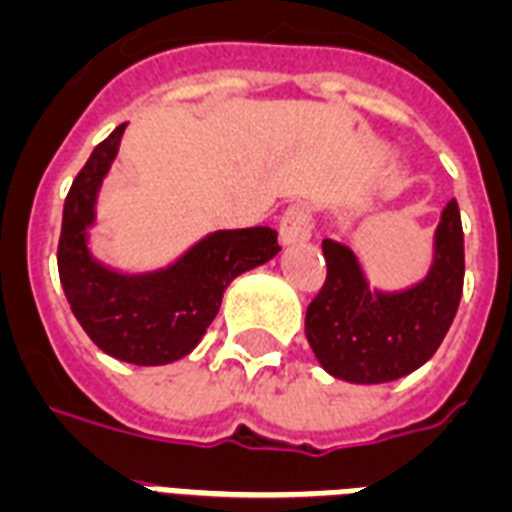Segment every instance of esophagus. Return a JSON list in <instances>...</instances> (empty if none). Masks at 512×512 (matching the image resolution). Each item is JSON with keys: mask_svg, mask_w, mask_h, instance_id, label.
<instances>
[{"mask_svg": "<svg viewBox=\"0 0 512 512\" xmlns=\"http://www.w3.org/2000/svg\"><path fill=\"white\" fill-rule=\"evenodd\" d=\"M313 232V215L305 205H291L280 218V242L283 245H297L310 240Z\"/></svg>", "mask_w": 512, "mask_h": 512, "instance_id": "1", "label": "esophagus"}]
</instances>
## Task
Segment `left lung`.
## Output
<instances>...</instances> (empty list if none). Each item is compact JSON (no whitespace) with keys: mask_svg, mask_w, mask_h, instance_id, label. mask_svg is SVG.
Returning <instances> with one entry per match:
<instances>
[{"mask_svg":"<svg viewBox=\"0 0 512 512\" xmlns=\"http://www.w3.org/2000/svg\"><path fill=\"white\" fill-rule=\"evenodd\" d=\"M326 280L307 305L305 334L315 359L334 378L388 383L432 359L459 310L464 232L456 199L434 234L426 280L399 294L372 291L348 245L324 240Z\"/></svg>","mask_w":512,"mask_h":512,"instance_id":"1","label":"left lung"}]
</instances>
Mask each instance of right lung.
I'll return each instance as SVG.
<instances>
[{"label":"right lung","mask_w":512,"mask_h":512,"mask_svg":"<svg viewBox=\"0 0 512 512\" xmlns=\"http://www.w3.org/2000/svg\"><path fill=\"white\" fill-rule=\"evenodd\" d=\"M126 124L88 156L72 180L59 237V278L72 313L99 348L115 359L153 367L183 359L218 315L226 286L280 251L270 226L207 234L172 267L151 275H118L91 259L86 229L96 191L113 164Z\"/></svg>","instance_id":"add662e5"}]
</instances>
